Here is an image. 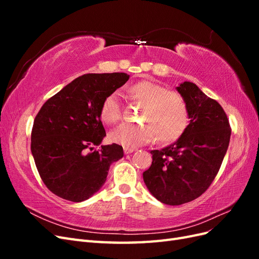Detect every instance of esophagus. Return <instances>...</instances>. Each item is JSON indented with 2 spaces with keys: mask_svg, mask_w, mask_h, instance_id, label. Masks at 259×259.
<instances>
[{
  "mask_svg": "<svg viewBox=\"0 0 259 259\" xmlns=\"http://www.w3.org/2000/svg\"><path fill=\"white\" fill-rule=\"evenodd\" d=\"M123 150H124V153H125V154H128V153L134 152V151L136 150V149H135V148H130V147H124Z\"/></svg>",
  "mask_w": 259,
  "mask_h": 259,
  "instance_id": "1",
  "label": "esophagus"
}]
</instances>
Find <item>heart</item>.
Returning <instances> with one entry per match:
<instances>
[{
    "label": "heart",
    "instance_id": "1",
    "mask_svg": "<svg viewBox=\"0 0 259 259\" xmlns=\"http://www.w3.org/2000/svg\"><path fill=\"white\" fill-rule=\"evenodd\" d=\"M131 96L144 105L139 120L144 123H124L114 130L110 138L124 147H137L155 136L159 144H168L183 135L189 122L188 107L178 93L151 81H140L130 89ZM100 116L106 123L114 124L122 117V105L116 92L105 97Z\"/></svg>",
    "mask_w": 259,
    "mask_h": 259
}]
</instances>
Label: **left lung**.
Segmentation results:
<instances>
[{
    "label": "left lung",
    "mask_w": 259,
    "mask_h": 259,
    "mask_svg": "<svg viewBox=\"0 0 259 259\" xmlns=\"http://www.w3.org/2000/svg\"><path fill=\"white\" fill-rule=\"evenodd\" d=\"M188 107L190 123L177 142L151 150L152 164L144 182L155 199L180 205L204 193L213 183L228 149L231 128L222 106L197 85L176 88Z\"/></svg>",
    "instance_id": "obj_1"
}]
</instances>
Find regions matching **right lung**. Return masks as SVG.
I'll return each mask as SVG.
<instances>
[{
	"instance_id": "1",
	"label": "right lung",
	"mask_w": 259,
	"mask_h": 259,
	"mask_svg": "<svg viewBox=\"0 0 259 259\" xmlns=\"http://www.w3.org/2000/svg\"><path fill=\"white\" fill-rule=\"evenodd\" d=\"M126 73H88L55 94L36 114L31 152L44 185L58 197L82 202L97 192L111 163L123 148L99 146L106 136L100 106L110 93L127 82Z\"/></svg>"
}]
</instances>
